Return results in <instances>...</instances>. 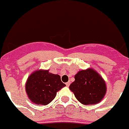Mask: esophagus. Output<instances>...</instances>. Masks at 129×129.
<instances>
[{"instance_id": "obj_1", "label": "esophagus", "mask_w": 129, "mask_h": 129, "mask_svg": "<svg viewBox=\"0 0 129 129\" xmlns=\"http://www.w3.org/2000/svg\"><path fill=\"white\" fill-rule=\"evenodd\" d=\"M69 85H70V83H69V82H67V83H66V85L67 87H69Z\"/></svg>"}]
</instances>
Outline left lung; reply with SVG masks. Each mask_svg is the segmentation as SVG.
<instances>
[{"label":"left lung","mask_w":129,"mask_h":129,"mask_svg":"<svg viewBox=\"0 0 129 129\" xmlns=\"http://www.w3.org/2000/svg\"><path fill=\"white\" fill-rule=\"evenodd\" d=\"M75 81L69 85L76 98L83 105L99 103L106 92V83L93 69L81 70L74 76Z\"/></svg>","instance_id":"8db88e82"}]
</instances>
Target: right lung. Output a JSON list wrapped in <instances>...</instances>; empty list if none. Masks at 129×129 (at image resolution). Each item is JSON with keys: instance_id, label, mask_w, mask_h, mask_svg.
<instances>
[{"instance_id": "obj_1", "label": "right lung", "mask_w": 129, "mask_h": 129, "mask_svg": "<svg viewBox=\"0 0 129 129\" xmlns=\"http://www.w3.org/2000/svg\"><path fill=\"white\" fill-rule=\"evenodd\" d=\"M66 85L61 81L59 75L48 70H37L32 73L25 83V92L34 104L47 105L55 97L57 92Z\"/></svg>"}]
</instances>
